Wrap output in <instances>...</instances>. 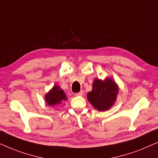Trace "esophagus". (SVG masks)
<instances>
[{
    "mask_svg": "<svg viewBox=\"0 0 158 158\" xmlns=\"http://www.w3.org/2000/svg\"><path fill=\"white\" fill-rule=\"evenodd\" d=\"M83 90H81L79 93H77V94H75V96H83Z\"/></svg>",
    "mask_w": 158,
    "mask_h": 158,
    "instance_id": "obj_1",
    "label": "esophagus"
}]
</instances>
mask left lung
Masks as SVG:
<instances>
[{
	"mask_svg": "<svg viewBox=\"0 0 158 158\" xmlns=\"http://www.w3.org/2000/svg\"><path fill=\"white\" fill-rule=\"evenodd\" d=\"M118 86L114 80L106 77L104 81L95 79L93 88L87 94L88 100L93 106L99 111H105L111 109L116 100Z\"/></svg>",
	"mask_w": 158,
	"mask_h": 158,
	"instance_id": "8db88e82",
	"label": "left lung"
}]
</instances>
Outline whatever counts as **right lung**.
Instances as JSON below:
<instances>
[{"mask_svg": "<svg viewBox=\"0 0 158 158\" xmlns=\"http://www.w3.org/2000/svg\"><path fill=\"white\" fill-rule=\"evenodd\" d=\"M65 94L58 85H54L53 88L45 95V101L48 106H56L67 101Z\"/></svg>", "mask_w": 158, "mask_h": 158, "instance_id": "1", "label": "right lung"}]
</instances>
